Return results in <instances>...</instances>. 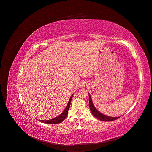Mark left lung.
I'll return each instance as SVG.
<instances>
[{"label": "left lung", "mask_w": 152, "mask_h": 152, "mask_svg": "<svg viewBox=\"0 0 152 152\" xmlns=\"http://www.w3.org/2000/svg\"><path fill=\"white\" fill-rule=\"evenodd\" d=\"M89 107L90 110L92 114L97 119H99V120L102 121H114L115 119H118L120 116H118V117H111L108 116H106L105 115H103L99 111L97 110V109L95 107V106L93 104L92 100L91 98V96L90 94L89 93Z\"/></svg>", "instance_id": "obj_1"}]
</instances>
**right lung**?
<instances>
[{"instance_id":"obj_1","label":"right lung","mask_w":152,"mask_h":152,"mask_svg":"<svg viewBox=\"0 0 152 152\" xmlns=\"http://www.w3.org/2000/svg\"><path fill=\"white\" fill-rule=\"evenodd\" d=\"M73 94L71 95V97L69 98V100L68 101V104L65 108V109L63 110V112L57 117L54 118L52 119H49V120H39L40 121H41L44 123H47V124H58V123H60L61 122H62L64 119H65L66 116L67 115L68 113V110L69 109V107H70V104H71V102L72 100V98H73Z\"/></svg>"}]
</instances>
